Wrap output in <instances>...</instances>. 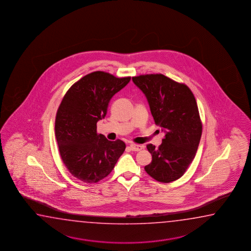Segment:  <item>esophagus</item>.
<instances>
[{"label":"esophagus","mask_w":251,"mask_h":251,"mask_svg":"<svg viewBox=\"0 0 251 251\" xmlns=\"http://www.w3.org/2000/svg\"><path fill=\"white\" fill-rule=\"evenodd\" d=\"M130 149L133 151H140L142 149H143V146L142 145H139V144H134V143H132V144H130Z\"/></svg>","instance_id":"esophagus-1"}]
</instances>
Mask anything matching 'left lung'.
<instances>
[{"label":"left lung","instance_id":"left-lung-1","mask_svg":"<svg viewBox=\"0 0 251 251\" xmlns=\"http://www.w3.org/2000/svg\"><path fill=\"white\" fill-rule=\"evenodd\" d=\"M132 79L145 94L155 124L165 133L158 149L148 144L152 160L144 169L157 182L176 181L192 162L201 137L195 97L187 85L162 74L142 75Z\"/></svg>","mask_w":251,"mask_h":251}]
</instances>
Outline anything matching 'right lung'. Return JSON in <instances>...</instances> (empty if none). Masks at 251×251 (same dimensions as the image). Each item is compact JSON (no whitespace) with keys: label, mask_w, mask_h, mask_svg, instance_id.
<instances>
[{"label":"right lung","mask_w":251,"mask_h":251,"mask_svg":"<svg viewBox=\"0 0 251 251\" xmlns=\"http://www.w3.org/2000/svg\"><path fill=\"white\" fill-rule=\"evenodd\" d=\"M103 71L84 75L66 93L55 120L60 157L73 176L86 183L108 176L126 150L121 140L108 141L97 133V122L105 118L108 102L130 82Z\"/></svg>","instance_id":"add662e5"}]
</instances>
